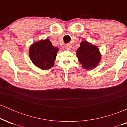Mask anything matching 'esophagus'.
<instances>
[{
    "label": "esophagus",
    "instance_id": "esophagus-1",
    "mask_svg": "<svg viewBox=\"0 0 127 127\" xmlns=\"http://www.w3.org/2000/svg\"><path fill=\"white\" fill-rule=\"evenodd\" d=\"M64 47H65V49H67V50H69V49H70V45H68V44H67V45H65Z\"/></svg>",
    "mask_w": 127,
    "mask_h": 127
}]
</instances>
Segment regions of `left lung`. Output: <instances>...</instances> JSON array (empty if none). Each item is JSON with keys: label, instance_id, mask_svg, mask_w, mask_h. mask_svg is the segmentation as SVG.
I'll return each mask as SVG.
<instances>
[{"label": "left lung", "instance_id": "8db88e82", "mask_svg": "<svg viewBox=\"0 0 127 127\" xmlns=\"http://www.w3.org/2000/svg\"><path fill=\"white\" fill-rule=\"evenodd\" d=\"M76 55L79 62L85 69L95 67L101 60L98 48L85 40L81 42L80 47L76 51Z\"/></svg>", "mask_w": 127, "mask_h": 127}]
</instances>
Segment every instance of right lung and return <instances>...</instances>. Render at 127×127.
Segmentation results:
<instances>
[{"mask_svg": "<svg viewBox=\"0 0 127 127\" xmlns=\"http://www.w3.org/2000/svg\"><path fill=\"white\" fill-rule=\"evenodd\" d=\"M59 48L52 46L48 39L35 42L30 47L29 56L34 65L42 70L49 69L54 64Z\"/></svg>", "mask_w": 127, "mask_h": 127, "instance_id": "1", "label": "right lung"}]
</instances>
